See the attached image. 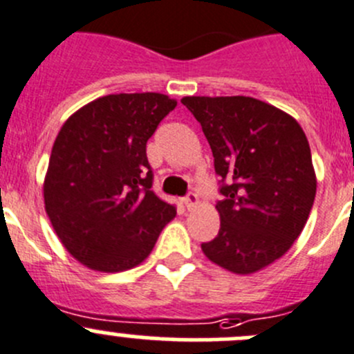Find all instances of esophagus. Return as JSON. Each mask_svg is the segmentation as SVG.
Segmentation results:
<instances>
[{
    "label": "esophagus",
    "mask_w": 354,
    "mask_h": 354,
    "mask_svg": "<svg viewBox=\"0 0 354 354\" xmlns=\"http://www.w3.org/2000/svg\"><path fill=\"white\" fill-rule=\"evenodd\" d=\"M183 202H185V207H187L188 210H194L195 207L198 205V197H197V194H188L187 198H185Z\"/></svg>",
    "instance_id": "34e87169"
}]
</instances>
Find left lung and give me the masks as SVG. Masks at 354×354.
<instances>
[{"label": "left lung", "mask_w": 354, "mask_h": 354, "mask_svg": "<svg viewBox=\"0 0 354 354\" xmlns=\"http://www.w3.org/2000/svg\"><path fill=\"white\" fill-rule=\"evenodd\" d=\"M181 102L202 127L223 178L219 233L202 252L230 272H259L291 248L315 200L305 131L284 111L245 95Z\"/></svg>", "instance_id": "obj_1"}]
</instances>
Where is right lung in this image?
I'll list each match as a JSON object with an SVG mask.
<instances>
[{"label":"right lung","instance_id":"add662e5","mask_svg":"<svg viewBox=\"0 0 354 354\" xmlns=\"http://www.w3.org/2000/svg\"><path fill=\"white\" fill-rule=\"evenodd\" d=\"M176 101L157 92L111 94L65 121L44 178V207L73 259L99 272L144 262L176 209L152 188L145 145Z\"/></svg>","mask_w":354,"mask_h":354}]
</instances>
